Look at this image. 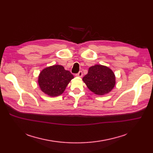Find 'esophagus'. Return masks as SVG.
I'll use <instances>...</instances> for the list:
<instances>
[{
	"instance_id": "obj_1",
	"label": "esophagus",
	"mask_w": 153,
	"mask_h": 153,
	"mask_svg": "<svg viewBox=\"0 0 153 153\" xmlns=\"http://www.w3.org/2000/svg\"><path fill=\"white\" fill-rule=\"evenodd\" d=\"M82 75H83V73H82V71H80L78 72V73L76 74V76H78V77H82Z\"/></svg>"
}]
</instances>
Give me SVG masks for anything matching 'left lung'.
Wrapping results in <instances>:
<instances>
[{"instance_id": "left-lung-1", "label": "left lung", "mask_w": 153, "mask_h": 153, "mask_svg": "<svg viewBox=\"0 0 153 153\" xmlns=\"http://www.w3.org/2000/svg\"><path fill=\"white\" fill-rule=\"evenodd\" d=\"M82 80L89 90L97 95L108 93L115 84L114 72L109 68L102 65L90 67Z\"/></svg>"}]
</instances>
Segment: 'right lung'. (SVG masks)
<instances>
[{
	"instance_id": "1",
	"label": "right lung",
	"mask_w": 153,
	"mask_h": 153,
	"mask_svg": "<svg viewBox=\"0 0 153 153\" xmlns=\"http://www.w3.org/2000/svg\"><path fill=\"white\" fill-rule=\"evenodd\" d=\"M74 78L72 74L61 65H54L43 69L38 77L41 90L50 96L63 93L69 82Z\"/></svg>"
}]
</instances>
